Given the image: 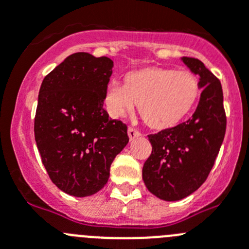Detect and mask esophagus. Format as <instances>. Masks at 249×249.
Segmentation results:
<instances>
[{
  "instance_id": "34e87169",
  "label": "esophagus",
  "mask_w": 249,
  "mask_h": 249,
  "mask_svg": "<svg viewBox=\"0 0 249 249\" xmlns=\"http://www.w3.org/2000/svg\"><path fill=\"white\" fill-rule=\"evenodd\" d=\"M127 135H129L130 140H134L135 138H139V136L141 135V133L139 131V130H136V129H134V127L130 126L129 129H127Z\"/></svg>"
}]
</instances>
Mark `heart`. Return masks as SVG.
I'll return each instance as SVG.
<instances>
[{
	"label": "heart",
	"instance_id": "obj_1",
	"mask_svg": "<svg viewBox=\"0 0 249 249\" xmlns=\"http://www.w3.org/2000/svg\"><path fill=\"white\" fill-rule=\"evenodd\" d=\"M200 83L189 71L150 68L131 71L125 84L113 80L104 94L105 109L113 118H124L139 105L141 118L152 129H169L194 109Z\"/></svg>",
	"mask_w": 249,
	"mask_h": 249
}]
</instances>
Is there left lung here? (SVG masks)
<instances>
[{"label": "left lung", "mask_w": 249, "mask_h": 249, "mask_svg": "<svg viewBox=\"0 0 249 249\" xmlns=\"http://www.w3.org/2000/svg\"><path fill=\"white\" fill-rule=\"evenodd\" d=\"M183 63L200 77L202 89L192 118L149 135L151 155L142 167V180L152 195L178 201L194 194L213 167L226 134V113L221 82L196 58Z\"/></svg>", "instance_id": "1"}]
</instances>
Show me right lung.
Masks as SVG:
<instances>
[{
    "mask_svg": "<svg viewBox=\"0 0 249 249\" xmlns=\"http://www.w3.org/2000/svg\"><path fill=\"white\" fill-rule=\"evenodd\" d=\"M113 66L108 57L74 53L44 77L39 89L38 151L52 182L71 196L102 190L111 162L129 142L126 125L103 108Z\"/></svg>",
    "mask_w": 249,
    "mask_h": 249,
    "instance_id": "obj_1",
    "label": "right lung"
}]
</instances>
